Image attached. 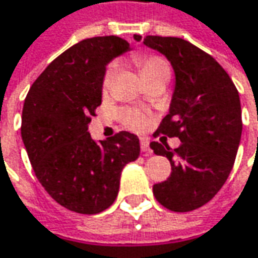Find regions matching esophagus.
Wrapping results in <instances>:
<instances>
[{"mask_svg":"<svg viewBox=\"0 0 258 258\" xmlns=\"http://www.w3.org/2000/svg\"><path fill=\"white\" fill-rule=\"evenodd\" d=\"M141 149L145 155H152V149L149 146V139L148 138H141Z\"/></svg>","mask_w":258,"mask_h":258,"instance_id":"esophagus-1","label":"esophagus"}]
</instances>
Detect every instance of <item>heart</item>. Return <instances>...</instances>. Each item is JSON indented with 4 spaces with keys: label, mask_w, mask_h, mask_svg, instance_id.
<instances>
[{
    "label": "heart",
    "mask_w": 258,
    "mask_h": 258,
    "mask_svg": "<svg viewBox=\"0 0 258 258\" xmlns=\"http://www.w3.org/2000/svg\"><path fill=\"white\" fill-rule=\"evenodd\" d=\"M138 64H139V70H141V75L142 76L152 73V72H158V70H169L168 64L158 55H145V57H141L138 60ZM114 72H116V66L114 64H110L106 69L103 77L104 87H107V86L110 85V82H112V79H113L114 76ZM120 116H122V120H123L126 126H129L132 129H136V131L144 129L145 126L148 124L146 116L142 112H139V110L126 109V110L122 112Z\"/></svg>",
    "instance_id": "heart-1"
}]
</instances>
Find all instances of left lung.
<instances>
[{
  "label": "left lung",
  "mask_w": 258,
  "mask_h": 258,
  "mask_svg": "<svg viewBox=\"0 0 258 258\" xmlns=\"http://www.w3.org/2000/svg\"><path fill=\"white\" fill-rule=\"evenodd\" d=\"M164 54L175 73L169 113L158 134L179 138V148L152 142L171 162V176L154 185L158 203L175 213L203 207L221 189L233 169L241 139V104L233 80L215 58L178 37L134 35Z\"/></svg>",
  "instance_id": "1"
}]
</instances>
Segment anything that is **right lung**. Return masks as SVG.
I'll return each instance as SVG.
<instances>
[{
  "mask_svg": "<svg viewBox=\"0 0 258 258\" xmlns=\"http://www.w3.org/2000/svg\"><path fill=\"white\" fill-rule=\"evenodd\" d=\"M129 50L116 35L86 38L47 66L25 97L21 136L35 176L70 211L109 208L124 165L141 152L138 136L126 131L99 142L87 132L102 104L106 66Z\"/></svg>",
  "mask_w": 258,
  "mask_h": 258,
  "instance_id": "add662e5",
  "label": "right lung"
}]
</instances>
